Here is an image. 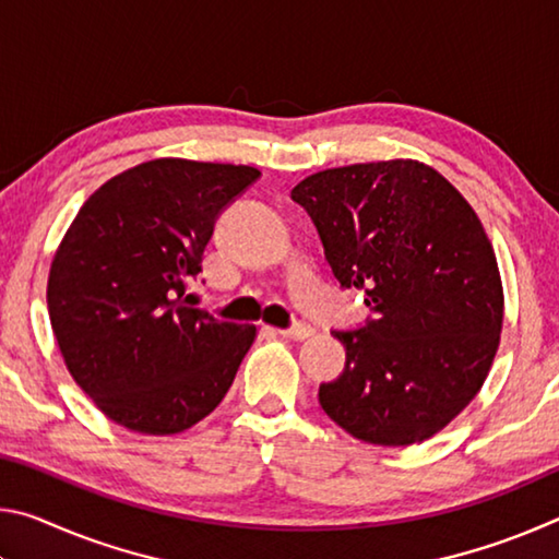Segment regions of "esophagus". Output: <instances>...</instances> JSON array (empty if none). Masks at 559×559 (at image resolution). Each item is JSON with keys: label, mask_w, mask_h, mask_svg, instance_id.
Returning <instances> with one entry per match:
<instances>
[{"label": "esophagus", "mask_w": 559, "mask_h": 559, "mask_svg": "<svg viewBox=\"0 0 559 559\" xmlns=\"http://www.w3.org/2000/svg\"><path fill=\"white\" fill-rule=\"evenodd\" d=\"M313 333H316L313 328H310V325H302V323L293 325V328H286V330H278V335H281V337H286V340H296V343H302V340L313 337Z\"/></svg>", "instance_id": "esophagus-1"}]
</instances>
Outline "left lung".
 <instances>
[{"label": "left lung", "instance_id": "left-lung-1", "mask_svg": "<svg viewBox=\"0 0 559 559\" xmlns=\"http://www.w3.org/2000/svg\"><path fill=\"white\" fill-rule=\"evenodd\" d=\"M343 288L374 320L335 333L345 372L320 384L337 427L377 447L439 433L480 392L503 328V281L473 206L419 159L323 169L290 192Z\"/></svg>", "mask_w": 559, "mask_h": 559}]
</instances>
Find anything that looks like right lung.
<instances>
[{"label":"right lung","instance_id":"add662e5","mask_svg":"<svg viewBox=\"0 0 559 559\" xmlns=\"http://www.w3.org/2000/svg\"><path fill=\"white\" fill-rule=\"evenodd\" d=\"M261 173L159 157L93 192L53 253L46 302L66 370L130 431L179 433L210 416L257 340L185 298L214 222Z\"/></svg>","mask_w":559,"mask_h":559}]
</instances>
